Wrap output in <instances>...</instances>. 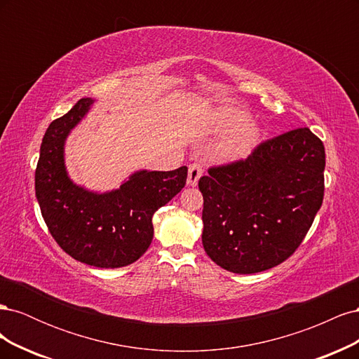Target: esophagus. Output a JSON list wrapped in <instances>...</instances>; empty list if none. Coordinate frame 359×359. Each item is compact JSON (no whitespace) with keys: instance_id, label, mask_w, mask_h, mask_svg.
<instances>
[{"instance_id":"34e87169","label":"esophagus","mask_w":359,"mask_h":359,"mask_svg":"<svg viewBox=\"0 0 359 359\" xmlns=\"http://www.w3.org/2000/svg\"><path fill=\"white\" fill-rule=\"evenodd\" d=\"M202 173H203V169H202L201 165H196V163H194V165H191L189 168V175H187V184H189V186H191V187L198 186V181L202 177Z\"/></svg>"}]
</instances>
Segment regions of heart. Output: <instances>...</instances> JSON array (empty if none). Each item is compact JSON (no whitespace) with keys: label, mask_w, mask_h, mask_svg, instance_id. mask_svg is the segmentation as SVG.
<instances>
[{"label":"heart","mask_w":359,"mask_h":359,"mask_svg":"<svg viewBox=\"0 0 359 359\" xmlns=\"http://www.w3.org/2000/svg\"><path fill=\"white\" fill-rule=\"evenodd\" d=\"M210 128L217 135H224L214 147V156L224 163H235L253 153L260 140V127L247 112L233 104H220L210 112Z\"/></svg>","instance_id":"obj_1"}]
</instances>
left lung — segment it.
<instances>
[{"instance_id":"obj_1","label":"left lung","mask_w":359,"mask_h":359,"mask_svg":"<svg viewBox=\"0 0 359 359\" xmlns=\"http://www.w3.org/2000/svg\"><path fill=\"white\" fill-rule=\"evenodd\" d=\"M323 170V144L307 127L265 140L245 160L211 168L199 180L206 255L235 274L283 262L320 210Z\"/></svg>"}]
</instances>
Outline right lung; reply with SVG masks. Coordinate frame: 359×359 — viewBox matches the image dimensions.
<instances>
[{
	"mask_svg": "<svg viewBox=\"0 0 359 359\" xmlns=\"http://www.w3.org/2000/svg\"><path fill=\"white\" fill-rule=\"evenodd\" d=\"M94 103L85 97L48 127L36 169V198L50 235L73 259L121 268L142 256L154 236L153 215L186 186L187 166L137 170L119 189L97 193L74 184L64 160L72 130Z\"/></svg>",
	"mask_w": 359,
	"mask_h": 359,
	"instance_id": "1",
	"label": "right lung"
}]
</instances>
